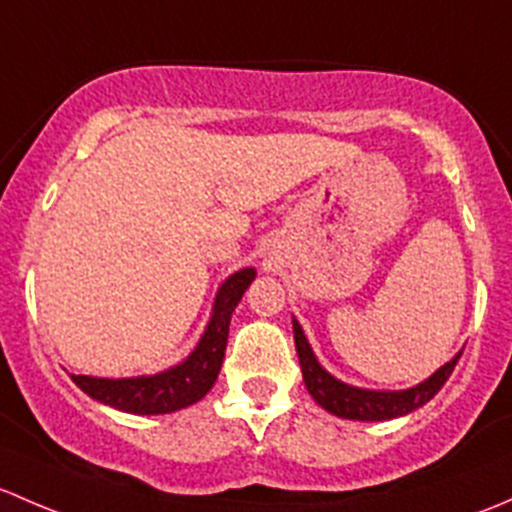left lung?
I'll list each match as a JSON object with an SVG mask.
<instances>
[{"mask_svg":"<svg viewBox=\"0 0 512 512\" xmlns=\"http://www.w3.org/2000/svg\"><path fill=\"white\" fill-rule=\"evenodd\" d=\"M293 335H295V350H298L300 370H303V382L308 387L310 397L325 409V412L340 416V419H355V421H384V419H397L414 409L424 407L434 394L439 392L451 377L453 367L461 360L458 352L453 360L439 367L429 379L419 382L416 387L399 389V392H377V389H362L352 387V384L340 382L333 374L325 370L315 357L313 347H310L308 337H305L303 328L298 320L293 318Z\"/></svg>","mask_w":512,"mask_h":512,"instance_id":"obj_1","label":"left lung"}]
</instances>
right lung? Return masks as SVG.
Segmentation results:
<instances>
[{
	"mask_svg": "<svg viewBox=\"0 0 512 512\" xmlns=\"http://www.w3.org/2000/svg\"><path fill=\"white\" fill-rule=\"evenodd\" d=\"M254 278L256 268H241L221 283L202 340L187 360L170 370L123 379L71 374V379L96 402L128 414H172L199 402L217 382L229 340L231 313Z\"/></svg>",
	"mask_w": 512,
	"mask_h": 512,
	"instance_id": "add662e5",
	"label": "right lung"
}]
</instances>
